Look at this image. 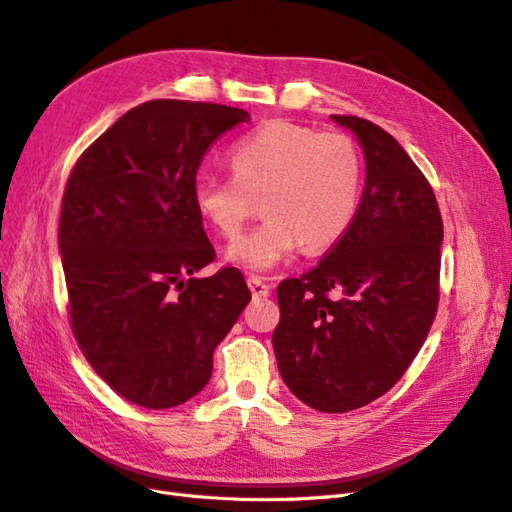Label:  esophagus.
Instances as JSON below:
<instances>
[{
    "label": "esophagus",
    "instance_id": "esophagus-1",
    "mask_svg": "<svg viewBox=\"0 0 512 512\" xmlns=\"http://www.w3.org/2000/svg\"><path fill=\"white\" fill-rule=\"evenodd\" d=\"M247 286H250V290H252L256 299H265V297H269V292H271V286L258 275L247 277Z\"/></svg>",
    "mask_w": 512,
    "mask_h": 512
}]
</instances>
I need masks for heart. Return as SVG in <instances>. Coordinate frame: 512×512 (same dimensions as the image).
Wrapping results in <instances>:
<instances>
[{
  "label": "heart",
  "mask_w": 512,
  "mask_h": 512,
  "mask_svg": "<svg viewBox=\"0 0 512 512\" xmlns=\"http://www.w3.org/2000/svg\"><path fill=\"white\" fill-rule=\"evenodd\" d=\"M228 168L232 179L198 177L192 200L224 239L239 235L260 200L267 218L226 254L247 271H271L301 245L327 250L346 235L361 205L363 158L344 132L269 121L230 147Z\"/></svg>",
  "instance_id": "b5f03b06"
}]
</instances>
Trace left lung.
<instances>
[{
    "instance_id": "left-lung-1",
    "label": "left lung",
    "mask_w": 512,
    "mask_h": 512,
    "mask_svg": "<svg viewBox=\"0 0 512 512\" xmlns=\"http://www.w3.org/2000/svg\"><path fill=\"white\" fill-rule=\"evenodd\" d=\"M365 153L356 218L318 267L277 286V367L320 412L382 397L421 350L440 301L442 215L408 153L376 123L331 115Z\"/></svg>"
}]
</instances>
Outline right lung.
<instances>
[{"mask_svg":"<svg viewBox=\"0 0 512 512\" xmlns=\"http://www.w3.org/2000/svg\"><path fill=\"white\" fill-rule=\"evenodd\" d=\"M250 113L149 100L76 160L59 215L70 327L96 374L136 406L175 408L205 389L213 350L250 303L243 275L215 258L194 200L215 138Z\"/></svg>","mask_w":512,"mask_h":512,"instance_id":"obj_1","label":"right lung"}]
</instances>
